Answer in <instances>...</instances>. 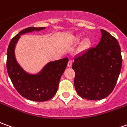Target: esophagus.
I'll return each instance as SVG.
<instances>
[{"label":"esophagus","instance_id":"1","mask_svg":"<svg viewBox=\"0 0 127 127\" xmlns=\"http://www.w3.org/2000/svg\"><path fill=\"white\" fill-rule=\"evenodd\" d=\"M71 65H72V61H69L68 64H67V66H68V67H71Z\"/></svg>","mask_w":127,"mask_h":127}]
</instances>
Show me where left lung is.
Here are the masks:
<instances>
[{
  "label": "left lung",
  "instance_id": "obj_1",
  "mask_svg": "<svg viewBox=\"0 0 127 127\" xmlns=\"http://www.w3.org/2000/svg\"><path fill=\"white\" fill-rule=\"evenodd\" d=\"M102 36L95 47L74 58L75 88L88 100H101L112 93L122 67L121 50L115 37L101 29Z\"/></svg>",
  "mask_w": 127,
  "mask_h": 127
}]
</instances>
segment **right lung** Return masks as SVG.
I'll list each match as a JSON object with an SVG mask.
<instances>
[{
  "label": "right lung",
  "instance_id": "right-lung-1",
  "mask_svg": "<svg viewBox=\"0 0 127 127\" xmlns=\"http://www.w3.org/2000/svg\"><path fill=\"white\" fill-rule=\"evenodd\" d=\"M44 29L45 27H29L21 31L11 40L7 49V73L13 84L20 95L34 101H48L55 95L59 81L69 61L67 58H64L50 62L40 73L34 75L26 73L18 64L14 49L21 34Z\"/></svg>",
  "mask_w": 127,
  "mask_h": 127
}]
</instances>
